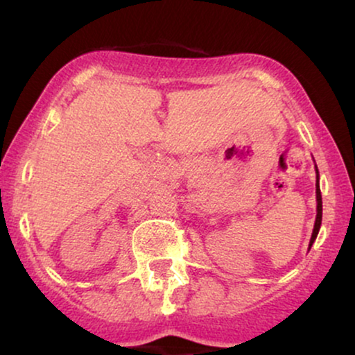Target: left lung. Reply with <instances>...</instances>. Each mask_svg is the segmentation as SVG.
Returning a JSON list of instances; mask_svg holds the SVG:
<instances>
[{"label": "left lung", "mask_w": 355, "mask_h": 355, "mask_svg": "<svg viewBox=\"0 0 355 355\" xmlns=\"http://www.w3.org/2000/svg\"><path fill=\"white\" fill-rule=\"evenodd\" d=\"M315 172H317V166H315ZM315 197H317V217H315V223H313V230H312V237H311V243H309V248H311L312 243L315 242L317 234H319L320 223H322V195H320V187H319V172H317Z\"/></svg>", "instance_id": "8db88e82"}]
</instances>
